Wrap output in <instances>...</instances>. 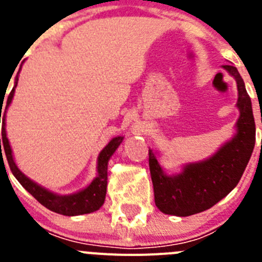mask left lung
<instances>
[{"mask_svg":"<svg viewBox=\"0 0 262 262\" xmlns=\"http://www.w3.org/2000/svg\"><path fill=\"white\" fill-rule=\"evenodd\" d=\"M236 78L239 99L237 134L232 140L202 163L190 164L177 176H166L156 156L149 151V170L154 184L155 203L164 214L189 216L210 209L232 190L240 181L256 142L252 102L239 72L232 66H223Z\"/></svg>","mask_w":262,"mask_h":262,"instance_id":"left-lung-1","label":"left lung"}]
</instances>
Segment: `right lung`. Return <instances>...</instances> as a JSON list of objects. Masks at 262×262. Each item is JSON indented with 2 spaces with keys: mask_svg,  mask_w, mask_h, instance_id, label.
Wrapping results in <instances>:
<instances>
[{
  "mask_svg": "<svg viewBox=\"0 0 262 262\" xmlns=\"http://www.w3.org/2000/svg\"><path fill=\"white\" fill-rule=\"evenodd\" d=\"M18 84V76L15 77V84L14 88L11 89V92L8 96V101L5 102L4 108H2V103H4L5 97H2L0 99L1 103V110L0 113L4 111V114H0V120L2 119V139H0L1 147L4 148L1 150V155L4 152L6 155V159H8L9 166H10V170L15 178H17L19 184L22 185L30 194H31L39 203L47 207L48 210L53 212H57V214L61 215H68V216H73V215H81V214H89V212L97 211V210L103 205L106 196V187H107V163L110 160L111 155L114 154L115 149L119 147V144L123 140V136H118L114 138L113 140H110L107 145L103 148L101 154L98 156V176L93 180V182L84 189V190L78 191L76 194H72V195H56V194L51 193V191L46 190L45 187L39 186L35 182H32L31 180L26 177L20 172L19 169L17 168L15 163L13 160V155H11V148L9 144V140L6 138V129H5V117H6V108L10 105L11 99H13L14 92H15V88ZM6 93V92H5ZM2 157V156H1ZM4 161V159H2Z\"/></svg>",
  "mask_w": 262,
  "mask_h": 262,
  "instance_id": "1",
  "label": "right lung"
}]
</instances>
